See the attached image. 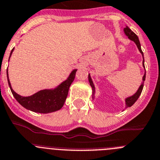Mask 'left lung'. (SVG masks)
<instances>
[{"instance_id": "obj_1", "label": "left lung", "mask_w": 160, "mask_h": 160, "mask_svg": "<svg viewBox=\"0 0 160 160\" xmlns=\"http://www.w3.org/2000/svg\"><path fill=\"white\" fill-rule=\"evenodd\" d=\"M123 31H124V33L125 35L127 36V37H128L129 39H130L131 41H134V42L136 43V46H137L138 49L139 50V52H140V53L142 54V56H143V51H142V49H141V46H140V42H139V38H138V37L136 36V34L135 33V32H133L132 31V30L130 29V28H128V27L127 26L126 28L123 29ZM143 67H144V59H143ZM145 68V67H144ZM145 78H146V72L144 73V75H143V82H142V83H141V85L139 86V89L137 90V92H136L135 94L133 95V96H129V97L126 98L125 99V103H126V108H129L131 107V106H132V105L134 104V103H136V100H138V98L139 97V96H140L141 92H142V90H143V82H144L145 80ZM88 80H89V83H90V85L91 87H92V98H94V94H95V86L94 84H93V82L92 80V78H91L90 77V74L88 75Z\"/></svg>"}]
</instances>
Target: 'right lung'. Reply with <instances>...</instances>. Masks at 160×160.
I'll return each mask as SVG.
<instances>
[{"label": "right lung", "instance_id": "1", "mask_svg": "<svg viewBox=\"0 0 160 160\" xmlns=\"http://www.w3.org/2000/svg\"><path fill=\"white\" fill-rule=\"evenodd\" d=\"M13 50L14 48H12L10 53V57L12 55ZM77 71V69L72 70L67 80L62 82L56 88L41 90L30 96H21L14 92L11 87V83L8 79V69H7V78H8L10 90L20 104L32 112H39V113H50L60 110L63 107L68 96V89L74 80Z\"/></svg>", "mask_w": 160, "mask_h": 160}]
</instances>
